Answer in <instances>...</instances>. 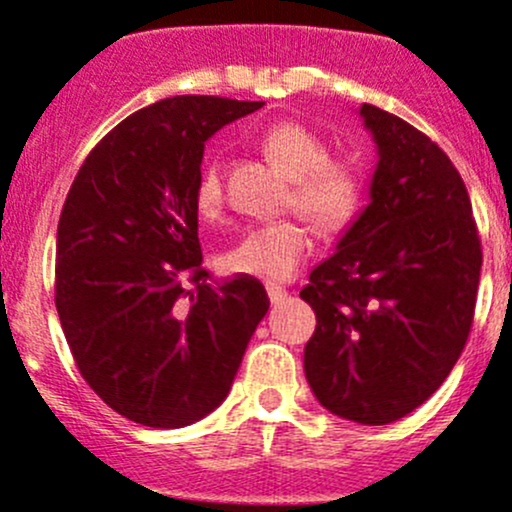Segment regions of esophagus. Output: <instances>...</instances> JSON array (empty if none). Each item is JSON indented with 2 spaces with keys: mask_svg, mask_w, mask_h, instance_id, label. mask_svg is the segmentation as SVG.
<instances>
[{
  "mask_svg": "<svg viewBox=\"0 0 512 512\" xmlns=\"http://www.w3.org/2000/svg\"><path fill=\"white\" fill-rule=\"evenodd\" d=\"M266 291H268V298H271L273 306H278V303H283L288 298V291H286V288H281V286H268Z\"/></svg>",
  "mask_w": 512,
  "mask_h": 512,
  "instance_id": "esophagus-1",
  "label": "esophagus"
}]
</instances>
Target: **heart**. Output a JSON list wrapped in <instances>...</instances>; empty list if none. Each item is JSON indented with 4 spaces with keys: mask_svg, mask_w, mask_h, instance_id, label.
<instances>
[{
    "mask_svg": "<svg viewBox=\"0 0 512 512\" xmlns=\"http://www.w3.org/2000/svg\"><path fill=\"white\" fill-rule=\"evenodd\" d=\"M261 149L278 169L293 179V206L326 234L343 231L363 204L361 171L343 159H331L328 144L301 121H276L261 134ZM194 204L204 219L224 211V169L206 161L196 179ZM311 256V234L301 221H276L246 231L224 256L236 276L261 281H288Z\"/></svg>",
    "mask_w": 512,
    "mask_h": 512,
    "instance_id": "b5f03b06",
    "label": "heart"
}]
</instances>
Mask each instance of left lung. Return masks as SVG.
I'll list each match as a JSON object with an SVG mask.
<instances>
[{
  "instance_id": "left-lung-1",
  "label": "left lung",
  "mask_w": 512,
  "mask_h": 512,
  "mask_svg": "<svg viewBox=\"0 0 512 512\" xmlns=\"http://www.w3.org/2000/svg\"><path fill=\"white\" fill-rule=\"evenodd\" d=\"M361 116L378 144L371 204L301 291L316 311L303 368L323 408L386 426L423 406L463 353L483 249L445 151L378 106Z\"/></svg>"
}]
</instances>
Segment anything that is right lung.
<instances>
[{"mask_svg":"<svg viewBox=\"0 0 512 512\" xmlns=\"http://www.w3.org/2000/svg\"><path fill=\"white\" fill-rule=\"evenodd\" d=\"M263 101L171 96L84 159L57 229L54 301L91 391L129 421L181 428L231 391L268 311L251 276L211 286L194 204L204 144Z\"/></svg>","mask_w":512,"mask_h":512,"instance_id":"add662e5","label":"right lung"}]
</instances>
